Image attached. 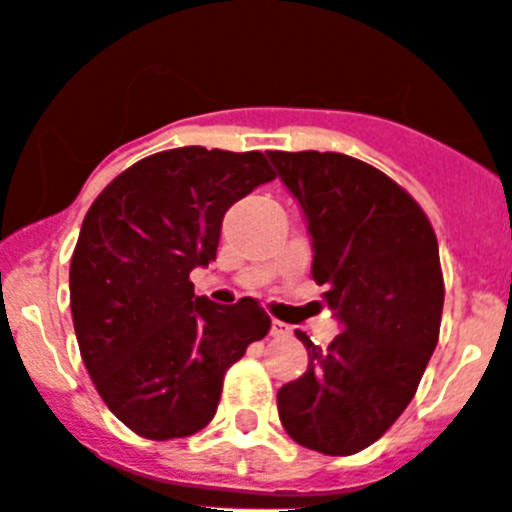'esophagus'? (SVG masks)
<instances>
[{
  "instance_id": "1",
  "label": "esophagus",
  "mask_w": 512,
  "mask_h": 512,
  "mask_svg": "<svg viewBox=\"0 0 512 512\" xmlns=\"http://www.w3.org/2000/svg\"><path fill=\"white\" fill-rule=\"evenodd\" d=\"M270 334H273V336H288L290 334V326L283 324V321L275 319L273 326H270Z\"/></svg>"
}]
</instances>
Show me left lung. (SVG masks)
I'll list each match as a JSON object with an SVG mask.
<instances>
[{"label":"left lung","instance_id":"1","mask_svg":"<svg viewBox=\"0 0 512 512\" xmlns=\"http://www.w3.org/2000/svg\"><path fill=\"white\" fill-rule=\"evenodd\" d=\"M267 155L306 214L313 280L344 324L326 349L296 331L308 370L278 390L280 421L296 444L349 457L398 421L434 354L439 242L416 199L382 170L342 153Z\"/></svg>","mask_w":512,"mask_h":512}]
</instances>
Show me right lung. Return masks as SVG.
Segmentation results:
<instances>
[{
    "label": "right lung",
    "mask_w": 512,
    "mask_h": 512,
    "mask_svg": "<svg viewBox=\"0 0 512 512\" xmlns=\"http://www.w3.org/2000/svg\"><path fill=\"white\" fill-rule=\"evenodd\" d=\"M257 150H163L119 173L86 211L71 257V313L96 393L137 436L183 439L214 418L224 375L270 331L255 298L196 296L229 206L273 181Z\"/></svg>",
    "instance_id": "right-lung-1"
}]
</instances>
